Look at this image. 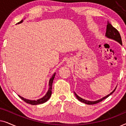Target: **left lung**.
Here are the masks:
<instances>
[{"label": "left lung", "instance_id": "8db88e82", "mask_svg": "<svg viewBox=\"0 0 126 126\" xmlns=\"http://www.w3.org/2000/svg\"><path fill=\"white\" fill-rule=\"evenodd\" d=\"M106 37L108 38L109 39H113V40H114L115 41H116V42H118V43H119V44L122 45V39H121V37H120V35L119 34V32L118 30H116V29L114 28L112 26L111 24L109 22H107V29H106ZM116 87L114 89V90H113L112 92L110 93V94H108V95H107L106 96H104V97H103V98H101L100 99H99L97 100H96V101H89V100H85L84 99H82L80 96L77 95V94H76L75 92H74L75 93V94L76 96V97H77V99L79 100V101H81V102L85 103V104H89V105H91V104H96V103H98L99 102H100L103 100L106 99L107 97H108V96H110L111 95V94H112L113 92L115 91V89H116Z\"/></svg>", "mask_w": 126, "mask_h": 126}]
</instances>
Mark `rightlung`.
Returning a JSON list of instances; mask_svg holds the SVG:
<instances>
[{"label":"right lung","instance_id":"1","mask_svg":"<svg viewBox=\"0 0 126 126\" xmlns=\"http://www.w3.org/2000/svg\"><path fill=\"white\" fill-rule=\"evenodd\" d=\"M23 20H22L21 21L18 22V23L16 24L22 23V22H23ZM56 73H54V74H53L51 78L50 79L49 81V89H48L47 92L46 94L43 97L41 98V99H38V100H29V99H25V98L22 97V96H20V95H18V96L20 98V99L23 100L24 101H25L26 103H29V104H30L32 105H37V104H43V103L46 102V101H47L48 100L50 99V96H51V92H51V89H52V84H53V80H54L55 76H56Z\"/></svg>","mask_w":126,"mask_h":126}]
</instances>
